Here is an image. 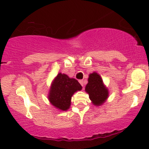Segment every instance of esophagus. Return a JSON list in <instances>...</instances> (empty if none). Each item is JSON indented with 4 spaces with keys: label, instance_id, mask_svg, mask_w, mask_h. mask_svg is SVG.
<instances>
[{
    "label": "esophagus",
    "instance_id": "obj_1",
    "mask_svg": "<svg viewBox=\"0 0 149 149\" xmlns=\"http://www.w3.org/2000/svg\"><path fill=\"white\" fill-rule=\"evenodd\" d=\"M79 83H80V84L81 85L82 87H84V81L80 80V81H79Z\"/></svg>",
    "mask_w": 149,
    "mask_h": 149
}]
</instances>
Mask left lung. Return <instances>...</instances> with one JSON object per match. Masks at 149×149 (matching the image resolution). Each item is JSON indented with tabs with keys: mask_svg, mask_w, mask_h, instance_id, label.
I'll use <instances>...</instances> for the list:
<instances>
[{
	"mask_svg": "<svg viewBox=\"0 0 149 149\" xmlns=\"http://www.w3.org/2000/svg\"><path fill=\"white\" fill-rule=\"evenodd\" d=\"M85 90L89 94L92 103L95 106L103 105L109 96L107 88L104 85L100 75L96 72L89 74L88 83Z\"/></svg>",
	"mask_w": 149,
	"mask_h": 149,
	"instance_id": "8db88e82",
	"label": "left lung"
}]
</instances>
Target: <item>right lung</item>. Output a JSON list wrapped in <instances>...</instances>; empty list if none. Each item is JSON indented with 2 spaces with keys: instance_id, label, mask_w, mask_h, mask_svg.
Returning a JSON list of instances; mask_svg holds the SVG:
<instances>
[{
  "instance_id": "add662e5",
  "label": "right lung",
  "mask_w": 149,
  "mask_h": 149,
  "mask_svg": "<svg viewBox=\"0 0 149 149\" xmlns=\"http://www.w3.org/2000/svg\"><path fill=\"white\" fill-rule=\"evenodd\" d=\"M81 90L82 86L78 81L60 72L51 83L48 98L51 105L57 109L67 111L70 107L73 94Z\"/></svg>"
}]
</instances>
